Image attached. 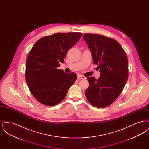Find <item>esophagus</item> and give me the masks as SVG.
I'll use <instances>...</instances> for the list:
<instances>
[{"label":"esophagus","mask_w":149,"mask_h":149,"mask_svg":"<svg viewBox=\"0 0 149 149\" xmlns=\"http://www.w3.org/2000/svg\"><path fill=\"white\" fill-rule=\"evenodd\" d=\"M86 79V78L84 76H83L81 75H78V79L79 80H81V79Z\"/></svg>","instance_id":"34e87169"}]
</instances>
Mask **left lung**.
<instances>
[{
  "label": "left lung",
  "instance_id": "8db88e82",
  "mask_svg": "<svg viewBox=\"0 0 149 149\" xmlns=\"http://www.w3.org/2000/svg\"><path fill=\"white\" fill-rule=\"evenodd\" d=\"M83 39L91 51L94 64L98 65V80L89 77L85 96L93 106L104 108L120 95L128 75V60L120 44L113 38L98 34L86 33Z\"/></svg>",
  "mask_w": 149,
  "mask_h": 149
}]
</instances>
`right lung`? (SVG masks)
Instances as JSON below:
<instances>
[{
    "instance_id": "add662e5",
    "label": "right lung",
    "mask_w": 149,
    "mask_h": 149,
    "mask_svg": "<svg viewBox=\"0 0 149 149\" xmlns=\"http://www.w3.org/2000/svg\"><path fill=\"white\" fill-rule=\"evenodd\" d=\"M83 33H57L43 37L29 52L26 68V80L32 94L45 106L60 103L77 80L74 72L68 74L58 69L64 63L67 52Z\"/></svg>"
}]
</instances>
